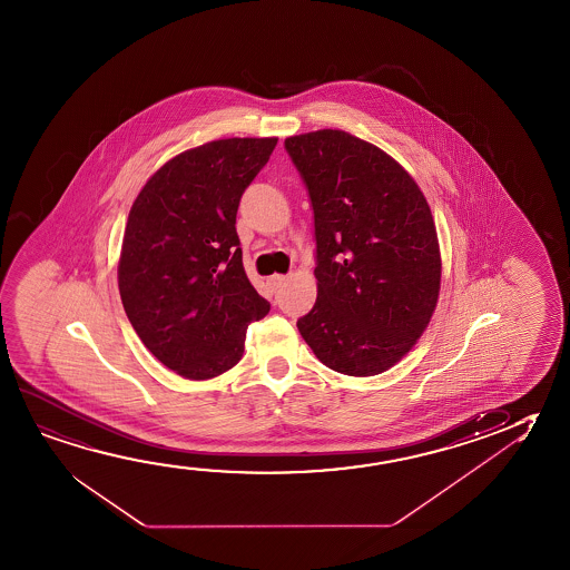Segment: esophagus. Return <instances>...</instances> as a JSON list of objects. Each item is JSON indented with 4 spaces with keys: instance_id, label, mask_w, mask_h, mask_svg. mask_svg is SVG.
<instances>
[{
    "instance_id": "34e87169",
    "label": "esophagus",
    "mask_w": 570,
    "mask_h": 570,
    "mask_svg": "<svg viewBox=\"0 0 570 570\" xmlns=\"http://www.w3.org/2000/svg\"><path fill=\"white\" fill-rule=\"evenodd\" d=\"M286 281H288L286 276H282V274H274V276L268 278V286H271L272 292H278V289L286 284Z\"/></svg>"
}]
</instances>
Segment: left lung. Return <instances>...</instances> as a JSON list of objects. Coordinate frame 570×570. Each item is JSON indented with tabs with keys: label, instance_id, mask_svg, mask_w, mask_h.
Masks as SVG:
<instances>
[{
	"label": "left lung",
	"instance_id": "1",
	"mask_svg": "<svg viewBox=\"0 0 570 570\" xmlns=\"http://www.w3.org/2000/svg\"><path fill=\"white\" fill-rule=\"evenodd\" d=\"M314 209L317 298L298 330L325 367L379 375L426 330L439 237L419 185L383 149L342 130L284 140Z\"/></svg>",
	"mask_w": 570,
	"mask_h": 570
}]
</instances>
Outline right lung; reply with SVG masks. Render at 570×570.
Listing matches in <instances>:
<instances>
[{
    "mask_svg": "<svg viewBox=\"0 0 570 570\" xmlns=\"http://www.w3.org/2000/svg\"><path fill=\"white\" fill-rule=\"evenodd\" d=\"M278 138H228L159 167L131 205L118 264L126 316L156 360L202 381L235 367L271 304L243 266L237 210Z\"/></svg>",
    "mask_w": 570,
    "mask_h": 570,
    "instance_id": "obj_1",
    "label": "right lung"
}]
</instances>
